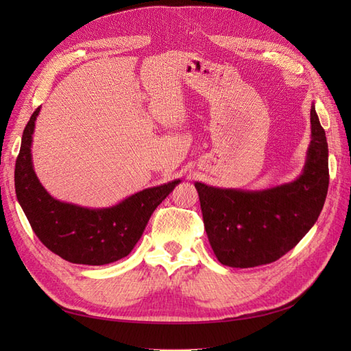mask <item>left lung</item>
Listing matches in <instances>:
<instances>
[{
	"mask_svg": "<svg viewBox=\"0 0 351 351\" xmlns=\"http://www.w3.org/2000/svg\"><path fill=\"white\" fill-rule=\"evenodd\" d=\"M328 183L326 136L312 104L311 145L302 173L293 182L263 190L195 183L218 261L231 268H252L280 259L315 226Z\"/></svg>",
	"mask_w": 351,
	"mask_h": 351,
	"instance_id": "8db88e82",
	"label": "left lung"
}]
</instances>
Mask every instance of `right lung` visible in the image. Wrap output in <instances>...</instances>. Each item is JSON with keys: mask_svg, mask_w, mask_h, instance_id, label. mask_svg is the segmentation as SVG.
<instances>
[{"mask_svg": "<svg viewBox=\"0 0 351 351\" xmlns=\"http://www.w3.org/2000/svg\"><path fill=\"white\" fill-rule=\"evenodd\" d=\"M32 114L16 161L14 186L32 230L45 246L71 263L107 265L123 259L141 240L156 206L180 180L145 189L108 208H86L52 197L42 186L32 161L35 121Z\"/></svg>", "mask_w": 351, "mask_h": 351, "instance_id": "right-lung-1", "label": "right lung"}]
</instances>
